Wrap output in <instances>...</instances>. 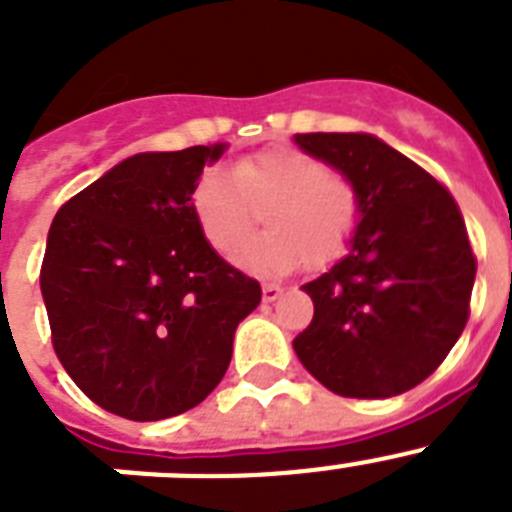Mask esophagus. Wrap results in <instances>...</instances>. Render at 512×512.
Masks as SVG:
<instances>
[{
	"mask_svg": "<svg viewBox=\"0 0 512 512\" xmlns=\"http://www.w3.org/2000/svg\"><path fill=\"white\" fill-rule=\"evenodd\" d=\"M282 292L284 289L279 287V284H264V287H261V297H264V302L279 300V297H282Z\"/></svg>",
	"mask_w": 512,
	"mask_h": 512,
	"instance_id": "esophagus-1",
	"label": "esophagus"
}]
</instances>
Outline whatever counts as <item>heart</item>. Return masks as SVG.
<instances>
[{
  "label": "heart",
  "mask_w": 512,
  "mask_h": 512,
  "mask_svg": "<svg viewBox=\"0 0 512 512\" xmlns=\"http://www.w3.org/2000/svg\"><path fill=\"white\" fill-rule=\"evenodd\" d=\"M256 209L267 210L270 233L244 244ZM192 210L217 253L228 256L242 242L235 264L261 277H284L302 261L325 266L338 259L359 228L361 202L354 184L330 174L318 156L266 148L238 158L230 171H207Z\"/></svg>",
  "instance_id": "b5f03b06"
}]
</instances>
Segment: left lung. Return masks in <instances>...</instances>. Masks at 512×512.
Instances as JSON below:
<instances>
[{"instance_id":"left-lung-1","label":"left lung","mask_w":512,"mask_h":512,"mask_svg":"<svg viewBox=\"0 0 512 512\" xmlns=\"http://www.w3.org/2000/svg\"><path fill=\"white\" fill-rule=\"evenodd\" d=\"M295 143L359 192L348 253L302 284L315 305L297 359L341 397L382 400L438 369L469 318L474 261L449 189L369 133H300Z\"/></svg>"}]
</instances>
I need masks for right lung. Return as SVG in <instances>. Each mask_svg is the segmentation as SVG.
Instances as JSON below:
<instances>
[{
    "mask_svg": "<svg viewBox=\"0 0 512 512\" xmlns=\"http://www.w3.org/2000/svg\"><path fill=\"white\" fill-rule=\"evenodd\" d=\"M225 148L135 153L53 217L40 269L53 348L107 413L146 423L200 405L259 307V282L217 256L192 210Z\"/></svg>",
    "mask_w": 512,
    "mask_h": 512,
    "instance_id": "1",
    "label": "right lung"
}]
</instances>
